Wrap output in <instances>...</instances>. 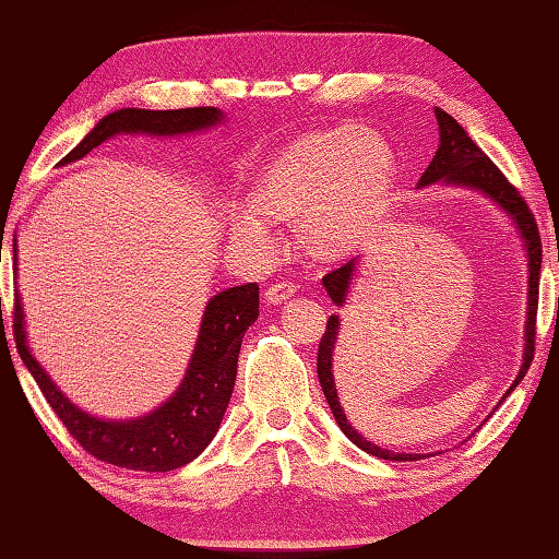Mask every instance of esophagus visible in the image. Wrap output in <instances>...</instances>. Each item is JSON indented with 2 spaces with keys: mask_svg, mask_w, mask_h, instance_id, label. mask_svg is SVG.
<instances>
[{
  "mask_svg": "<svg viewBox=\"0 0 559 559\" xmlns=\"http://www.w3.org/2000/svg\"><path fill=\"white\" fill-rule=\"evenodd\" d=\"M296 290H298V286L293 281H276V283H271L263 296H266L269 302H283L286 298H290Z\"/></svg>",
  "mask_w": 559,
  "mask_h": 559,
  "instance_id": "34e87169",
  "label": "esophagus"
}]
</instances>
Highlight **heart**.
Here are the masks:
<instances>
[{
  "label": "heart",
  "mask_w": 559,
  "mask_h": 559,
  "mask_svg": "<svg viewBox=\"0 0 559 559\" xmlns=\"http://www.w3.org/2000/svg\"><path fill=\"white\" fill-rule=\"evenodd\" d=\"M396 165L380 138L357 126L308 130L278 150L263 169L259 203L231 216L234 236L257 253L276 249L278 219L302 222L310 251L337 259L370 239L394 189Z\"/></svg>",
  "instance_id": "b5f03b06"
}]
</instances>
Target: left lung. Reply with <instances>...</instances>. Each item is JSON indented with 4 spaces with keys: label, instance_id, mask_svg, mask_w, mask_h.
Wrapping results in <instances>:
<instances>
[{
    "label": "left lung",
    "instance_id": "left-lung-1",
    "mask_svg": "<svg viewBox=\"0 0 559 559\" xmlns=\"http://www.w3.org/2000/svg\"><path fill=\"white\" fill-rule=\"evenodd\" d=\"M437 120H439V150L433 155L431 165L424 169V175L419 177V185L427 187L433 182H447L451 185H466L473 189H480V192L488 194L490 200H496L503 210L513 216L520 234L525 236V246H527V259H530V300H527V325H525V357H523V367L515 377L513 386H518V382L523 380L530 362H533L535 355V325H537V296H540V266H543V239L540 231H537V222L535 214L530 212L527 202L523 200V194L518 192L515 185H510V179L500 173L498 165L490 159L484 150H480L473 140L466 135L456 120H453L447 110L437 108ZM355 273V261L343 263L340 269H333L323 276V286L328 290V296L333 298L335 306H343L349 281H353ZM337 316L328 318L325 333L320 337L318 345V380L320 386H323L325 400L333 409L335 421L340 424L345 437L367 453H372L377 459H386V461H416L421 456L416 453H392L386 449H380L377 443L367 441L362 433H357L349 421L345 419V412L340 409L337 402V392H335V380H333V349H335V340H337ZM510 386L508 392H513ZM508 396V394H506ZM503 396V400H506Z\"/></svg>",
    "mask_w": 559,
    "mask_h": 559
}]
</instances>
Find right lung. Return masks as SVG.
<instances>
[{"label": "right lung", "instance_id": "obj_1", "mask_svg": "<svg viewBox=\"0 0 559 559\" xmlns=\"http://www.w3.org/2000/svg\"><path fill=\"white\" fill-rule=\"evenodd\" d=\"M222 112L210 106L179 108V110H140L126 108L110 112L93 128L83 143L75 145L61 163H73L98 147L116 132H150V135H179L214 126ZM259 318V286L226 288L206 306L200 340H197L192 362L173 400L165 402L153 414L135 421H103L73 406L56 390L49 374L32 357L24 340L22 306L14 296L12 330L16 353L29 367L46 402L59 416L66 431L93 459L112 463L132 471H175L200 456L206 443L214 439L222 416L229 406L236 365L243 333Z\"/></svg>", "mask_w": 559, "mask_h": 559}]
</instances>
